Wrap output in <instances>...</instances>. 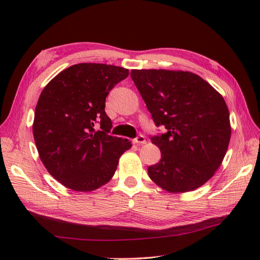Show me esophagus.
<instances>
[{
	"label": "esophagus",
	"instance_id": "1",
	"mask_svg": "<svg viewBox=\"0 0 260 260\" xmlns=\"http://www.w3.org/2000/svg\"><path fill=\"white\" fill-rule=\"evenodd\" d=\"M145 142H147V140H145V137L142 135L138 136L134 140V143H136V144H144Z\"/></svg>",
	"mask_w": 260,
	"mask_h": 260
}]
</instances>
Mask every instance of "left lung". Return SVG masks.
Instances as JSON below:
<instances>
[{"label": "left lung", "instance_id": "left-lung-1", "mask_svg": "<svg viewBox=\"0 0 260 260\" xmlns=\"http://www.w3.org/2000/svg\"><path fill=\"white\" fill-rule=\"evenodd\" d=\"M131 78L155 124L161 160L150 179L169 193H185L210 180L224 160L232 126L221 94L199 75L167 69H132Z\"/></svg>", "mask_w": 260, "mask_h": 260}]
</instances>
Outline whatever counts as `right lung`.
<instances>
[{
    "instance_id": "right-lung-1",
    "label": "right lung",
    "mask_w": 260,
    "mask_h": 260,
    "mask_svg": "<svg viewBox=\"0 0 260 260\" xmlns=\"http://www.w3.org/2000/svg\"><path fill=\"white\" fill-rule=\"evenodd\" d=\"M128 75L123 67L81 62L64 69L43 89L33 136L44 167L64 186L91 192L107 184L120 156L132 147L128 139L108 135L112 122L105 111L109 91Z\"/></svg>"
}]
</instances>
